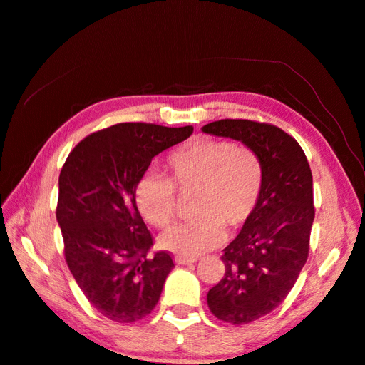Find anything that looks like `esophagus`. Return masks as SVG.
Here are the masks:
<instances>
[{
    "label": "esophagus",
    "mask_w": 365,
    "mask_h": 365,
    "mask_svg": "<svg viewBox=\"0 0 365 365\" xmlns=\"http://www.w3.org/2000/svg\"><path fill=\"white\" fill-rule=\"evenodd\" d=\"M175 262L178 265H192L194 262H197V259H190V257H182V256H176Z\"/></svg>",
    "instance_id": "1"
}]
</instances>
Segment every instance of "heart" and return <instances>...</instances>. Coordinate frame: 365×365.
<instances>
[{
  "label": "heart",
  "mask_w": 365,
  "mask_h": 365,
  "mask_svg": "<svg viewBox=\"0 0 365 365\" xmlns=\"http://www.w3.org/2000/svg\"><path fill=\"white\" fill-rule=\"evenodd\" d=\"M170 180L154 171L135 185V205L144 221L167 225L175 215V187L195 189L197 219L168 227L159 237L163 250L195 257L216 247L224 229L238 230L250 221L264 190V165L245 144L197 138L182 144L165 160Z\"/></svg>",
  "instance_id": "obj_1"
}]
</instances>
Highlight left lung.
<instances>
[{"mask_svg":"<svg viewBox=\"0 0 365 365\" xmlns=\"http://www.w3.org/2000/svg\"><path fill=\"white\" fill-rule=\"evenodd\" d=\"M202 132L242 141L264 165L260 202L224 250L225 273L206 295L217 319L247 324L287 297L307 262L314 219L312 170L300 144L270 123L224 119Z\"/></svg>","mask_w":365,"mask_h":365,"instance_id":"left-lung-1","label":"left lung"}]
</instances>
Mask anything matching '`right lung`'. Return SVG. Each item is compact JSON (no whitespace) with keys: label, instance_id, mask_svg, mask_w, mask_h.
I'll list each match as a JSON object with an SVG mask.
<instances>
[{"label":"right lung","instance_id":"right-lung-1","mask_svg":"<svg viewBox=\"0 0 365 365\" xmlns=\"http://www.w3.org/2000/svg\"><path fill=\"white\" fill-rule=\"evenodd\" d=\"M194 127L118 123L88 135L60 171L57 222L71 274L93 308L115 322L154 310L173 259L153 246L135 205V185L150 160L187 140Z\"/></svg>","mask_w":365,"mask_h":365}]
</instances>
